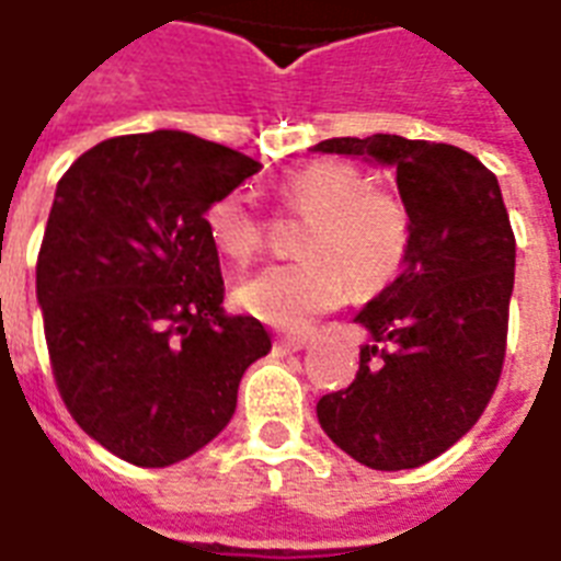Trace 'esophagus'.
<instances>
[{
    "mask_svg": "<svg viewBox=\"0 0 561 561\" xmlns=\"http://www.w3.org/2000/svg\"><path fill=\"white\" fill-rule=\"evenodd\" d=\"M306 343H308L306 334H279V337L273 341V346H276L279 352H297L302 350Z\"/></svg>",
    "mask_w": 561,
    "mask_h": 561,
    "instance_id": "34e87169",
    "label": "esophagus"
}]
</instances>
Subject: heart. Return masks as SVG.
<instances>
[{
  "mask_svg": "<svg viewBox=\"0 0 561 561\" xmlns=\"http://www.w3.org/2000/svg\"><path fill=\"white\" fill-rule=\"evenodd\" d=\"M282 209L302 218L297 262L271 264L238 285V306L276 329H306L346 297L378 294L399 279L413 247V220L399 194L369 186L350 160H311L273 183ZM206 236L224 259L250 262L262 250V220L238 194L206 209Z\"/></svg>",
  "mask_w": 561,
  "mask_h": 561,
  "instance_id": "obj_1",
  "label": "heart"
}]
</instances>
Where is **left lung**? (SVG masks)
Instances as JSON below:
<instances>
[{
    "label": "left lung",
    "mask_w": 561,
    "mask_h": 561,
    "mask_svg": "<svg viewBox=\"0 0 561 561\" xmlns=\"http://www.w3.org/2000/svg\"><path fill=\"white\" fill-rule=\"evenodd\" d=\"M396 169L413 220L404 271L358 323L373 343L346 390L317 401L337 448L378 471L416 469L469 434L506 358L515 232L492 171L462 148L375 134L317 145Z\"/></svg>",
    "instance_id": "1"
}]
</instances>
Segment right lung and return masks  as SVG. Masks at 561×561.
<instances>
[{
	"mask_svg": "<svg viewBox=\"0 0 561 561\" xmlns=\"http://www.w3.org/2000/svg\"><path fill=\"white\" fill-rule=\"evenodd\" d=\"M262 169L180 130L116 136L57 183L37 255L48 360L66 410L122 460L162 469L236 413L271 352L255 317L224 314L206 209Z\"/></svg>",
	"mask_w": 561,
	"mask_h": 561,
	"instance_id": "add662e5",
	"label": "right lung"
}]
</instances>
